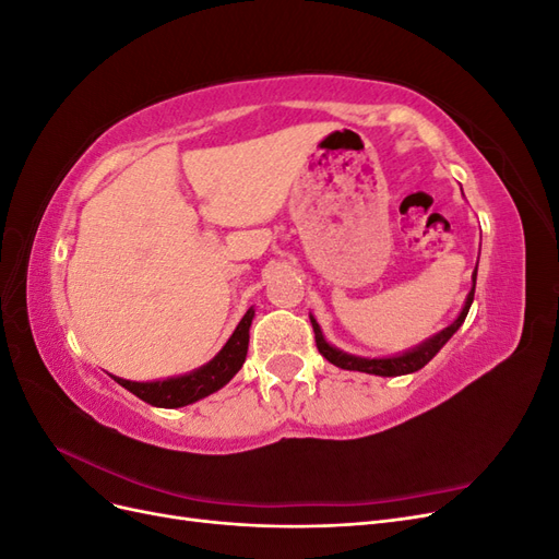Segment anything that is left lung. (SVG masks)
<instances>
[{"mask_svg": "<svg viewBox=\"0 0 559 559\" xmlns=\"http://www.w3.org/2000/svg\"><path fill=\"white\" fill-rule=\"evenodd\" d=\"M478 273V267H476ZM476 273H473V286L471 292L466 296V302L464 308L460 312V317H456L452 324L448 329H443L441 333H436L433 337H429V341H425L421 345L408 349L399 354V357H384V359H366V357H354V354H347V352H341L337 347L329 345L324 333H321L317 319L310 314V321H312V329H314V343H317V349L321 357H324L326 361H331L333 366L337 368H345V370H359V373H370V376H382V378H394V376H408V373H415V370L425 368L438 352H441V347L450 341V337L456 333V329H460L464 324V319L468 314V308L473 302V294H476Z\"/></svg>", "mask_w": 559, "mask_h": 559, "instance_id": "left-lung-1", "label": "left lung"}]
</instances>
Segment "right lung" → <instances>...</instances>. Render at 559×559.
I'll return each instance as SVG.
<instances>
[{"label":"right lung","instance_id":"1","mask_svg":"<svg viewBox=\"0 0 559 559\" xmlns=\"http://www.w3.org/2000/svg\"><path fill=\"white\" fill-rule=\"evenodd\" d=\"M253 319V308L247 310L238 329L233 331L224 349L216 354V357L200 366L191 373L179 376V378H167L158 382H130L123 378H114L118 384L126 386L138 399L146 401L148 405H156V408H181V405L195 403L205 399L214 392H218L230 378L238 373L247 357L249 347V326Z\"/></svg>","mask_w":559,"mask_h":559}]
</instances>
